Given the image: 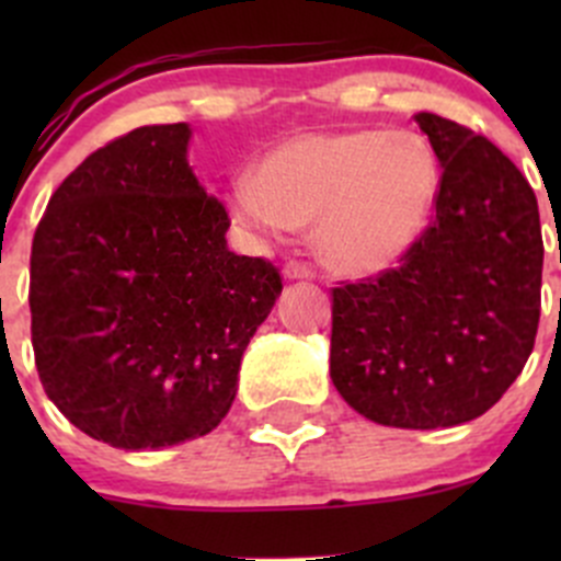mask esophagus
<instances>
[{
    "mask_svg": "<svg viewBox=\"0 0 561 561\" xmlns=\"http://www.w3.org/2000/svg\"><path fill=\"white\" fill-rule=\"evenodd\" d=\"M285 279H314V268L312 265L301 263V260H287L285 268H282Z\"/></svg>",
    "mask_w": 561,
    "mask_h": 561,
    "instance_id": "1",
    "label": "esophagus"
}]
</instances>
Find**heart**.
Wrapping results in <instances>:
<instances>
[{
    "label": "heart",
    "mask_w": 561,
    "mask_h": 561,
    "mask_svg": "<svg viewBox=\"0 0 561 561\" xmlns=\"http://www.w3.org/2000/svg\"><path fill=\"white\" fill-rule=\"evenodd\" d=\"M439 195L432 144L410 129L304 133L274 146L230 186L236 219L254 239H285L314 222L322 257L375 274L421 239Z\"/></svg>",
    "instance_id": "heart-1"
}]
</instances>
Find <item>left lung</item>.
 <instances>
[{
    "label": "left lung",
    "mask_w": 561,
    "mask_h": 561,
    "mask_svg": "<svg viewBox=\"0 0 561 561\" xmlns=\"http://www.w3.org/2000/svg\"><path fill=\"white\" fill-rule=\"evenodd\" d=\"M415 122L443 168L432 225L396 268L333 287L331 380L382 426L448 428L491 410L535 347L540 211L489 138Z\"/></svg>",
    "instance_id": "8db88e82"
}]
</instances>
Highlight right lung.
Instances as JSON below:
<instances>
[{"mask_svg":"<svg viewBox=\"0 0 561 561\" xmlns=\"http://www.w3.org/2000/svg\"><path fill=\"white\" fill-rule=\"evenodd\" d=\"M190 135L151 124L89 154L32 241L39 382L72 426L122 450L217 428L282 293L276 265L228 249V211L197 184Z\"/></svg>","mask_w":561,"mask_h":561,"instance_id":"obj_1","label":"right lung"}]
</instances>
